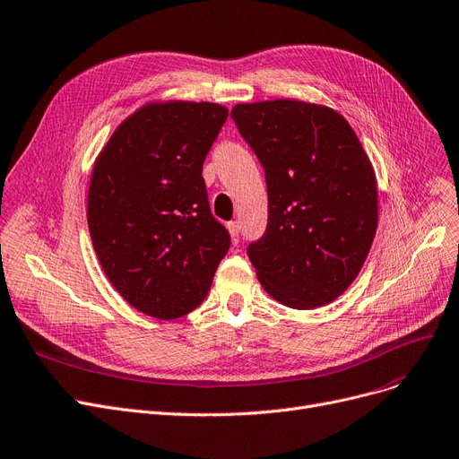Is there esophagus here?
Listing matches in <instances>:
<instances>
[{"label": "esophagus", "instance_id": "1", "mask_svg": "<svg viewBox=\"0 0 459 459\" xmlns=\"http://www.w3.org/2000/svg\"><path fill=\"white\" fill-rule=\"evenodd\" d=\"M227 229H229V232H230L232 242L238 244V240H240V225H238L236 221H230V223H227Z\"/></svg>", "mask_w": 459, "mask_h": 459}]
</instances>
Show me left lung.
Here are the masks:
<instances>
[{"label":"left lung","mask_w":459,"mask_h":459,"mask_svg":"<svg viewBox=\"0 0 459 459\" xmlns=\"http://www.w3.org/2000/svg\"><path fill=\"white\" fill-rule=\"evenodd\" d=\"M230 117L266 176V232L247 247L258 281L287 307L333 302L360 273L377 230L368 153L323 105L275 99L236 105Z\"/></svg>","instance_id":"8db88e82"}]
</instances>
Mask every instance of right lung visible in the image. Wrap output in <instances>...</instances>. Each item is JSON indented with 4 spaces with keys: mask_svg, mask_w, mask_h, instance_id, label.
I'll return each instance as SVG.
<instances>
[{
    "mask_svg": "<svg viewBox=\"0 0 459 459\" xmlns=\"http://www.w3.org/2000/svg\"><path fill=\"white\" fill-rule=\"evenodd\" d=\"M227 116L215 103H150L93 165L88 227L99 263L127 304L161 321L204 302L230 247L203 178Z\"/></svg>",
    "mask_w": 459,
    "mask_h": 459,
    "instance_id": "right-lung-1",
    "label": "right lung"
}]
</instances>
